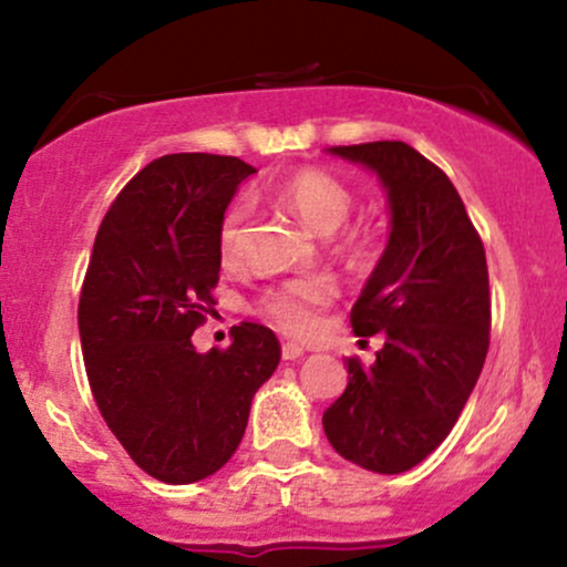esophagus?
<instances>
[{
	"label": "esophagus",
	"instance_id": "1",
	"mask_svg": "<svg viewBox=\"0 0 567 567\" xmlns=\"http://www.w3.org/2000/svg\"><path fill=\"white\" fill-rule=\"evenodd\" d=\"M306 354V349L303 347H298V343H282V360H288V362H292V360H301V357Z\"/></svg>",
	"mask_w": 567,
	"mask_h": 567
}]
</instances>
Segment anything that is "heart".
Segmentation results:
<instances>
[{
    "mask_svg": "<svg viewBox=\"0 0 567 567\" xmlns=\"http://www.w3.org/2000/svg\"><path fill=\"white\" fill-rule=\"evenodd\" d=\"M277 199L296 216L309 231L320 237L333 234L347 224L351 213V192L336 175L306 167L292 173L277 188ZM247 231V202H234L224 213L218 226V258L224 266L243 261ZM336 298V285L328 277H301L269 290L261 301V311L269 322H275L288 336H311L320 324L322 309H328Z\"/></svg>",
    "mask_w": 567,
    "mask_h": 567,
    "instance_id": "obj_1",
    "label": "heart"
}]
</instances>
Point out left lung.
Instances as JSON below:
<instances>
[{"instance_id":"1","label":"left lung","mask_w":567,"mask_h":567,"mask_svg":"<svg viewBox=\"0 0 567 567\" xmlns=\"http://www.w3.org/2000/svg\"><path fill=\"white\" fill-rule=\"evenodd\" d=\"M324 152L379 178L389 239L351 309L354 336L383 333V349L370 368L347 360L349 383L322 426L351 464L400 474L451 434L483 373L491 341L485 247L451 178L408 143Z\"/></svg>"}]
</instances>
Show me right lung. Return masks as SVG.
I'll use <instances>...</instances> for the list:
<instances>
[{
	"label": "right lung",
	"instance_id": "right-lung-1",
	"mask_svg": "<svg viewBox=\"0 0 567 567\" xmlns=\"http://www.w3.org/2000/svg\"><path fill=\"white\" fill-rule=\"evenodd\" d=\"M252 173L237 157L167 154L97 229L80 298L90 389L130 458L162 483H197L231 458L282 354L258 322L231 328L224 351L192 343L216 303L220 218Z\"/></svg>",
	"mask_w": 567,
	"mask_h": 567
}]
</instances>
